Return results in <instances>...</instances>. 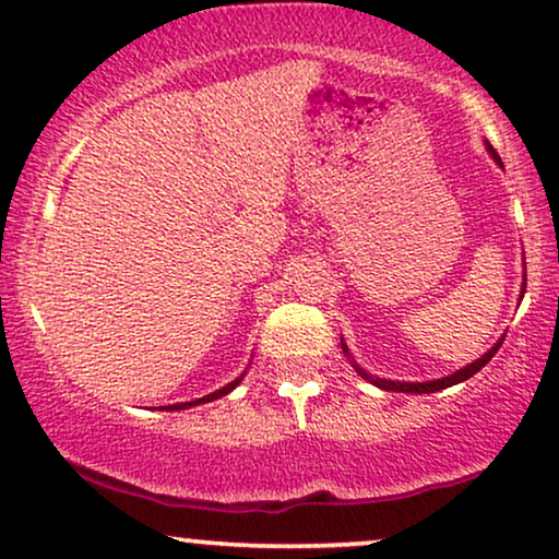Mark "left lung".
Returning a JSON list of instances; mask_svg holds the SVG:
<instances>
[{"label": "left lung", "mask_w": 559, "mask_h": 559, "mask_svg": "<svg viewBox=\"0 0 559 559\" xmlns=\"http://www.w3.org/2000/svg\"><path fill=\"white\" fill-rule=\"evenodd\" d=\"M490 154L496 156V162H501V158H498V154L492 148H490ZM521 293H526V274H524V289H521ZM501 342H503V338H501ZM501 342L492 346V349L485 354L483 359L473 361V365H467L465 369H460V372H454V374H449V377H441V380H433V382H393V380H377V377H374L372 382H374L377 388H382V390H393V393H437V390L452 388V385H456V382H465L467 377H473L475 372H480V369L488 365L492 357H496V352L501 349ZM344 352H346V346H344ZM359 374L367 377V380H369V374L361 372V369H359Z\"/></svg>", "instance_id": "left-lung-1"}]
</instances>
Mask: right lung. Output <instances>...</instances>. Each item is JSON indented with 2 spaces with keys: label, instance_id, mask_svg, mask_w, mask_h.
Instances as JSON below:
<instances>
[{
  "label": "right lung",
  "instance_id": "add662e5",
  "mask_svg": "<svg viewBox=\"0 0 559 559\" xmlns=\"http://www.w3.org/2000/svg\"><path fill=\"white\" fill-rule=\"evenodd\" d=\"M238 382L241 380H236V382H230V385H226L223 390H217V393H213V395H207V397H200V401H192V403H177V405H169V408L166 411H182V408H190V405H198V403H210V401H215V397H223L226 393H230V390H234Z\"/></svg>",
  "mask_w": 559,
  "mask_h": 559
}]
</instances>
